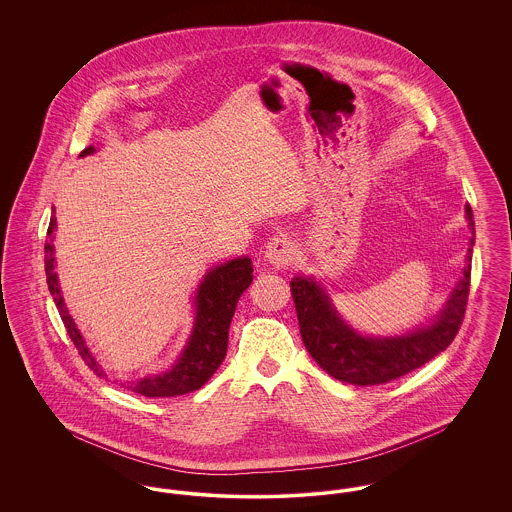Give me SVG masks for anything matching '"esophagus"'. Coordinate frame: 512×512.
I'll use <instances>...</instances> for the list:
<instances>
[{
  "label": "esophagus",
  "instance_id": "esophagus-1",
  "mask_svg": "<svg viewBox=\"0 0 512 512\" xmlns=\"http://www.w3.org/2000/svg\"><path fill=\"white\" fill-rule=\"evenodd\" d=\"M295 257V245L288 236H276L265 249V261L272 268L288 267Z\"/></svg>",
  "mask_w": 512,
  "mask_h": 512
}]
</instances>
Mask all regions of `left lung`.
Wrapping results in <instances>:
<instances>
[{
    "label": "left lung",
    "instance_id": "left-lung-1",
    "mask_svg": "<svg viewBox=\"0 0 512 512\" xmlns=\"http://www.w3.org/2000/svg\"><path fill=\"white\" fill-rule=\"evenodd\" d=\"M466 219L472 238L466 253L463 276L447 297L434 320L401 336H365L349 326L332 303V297L313 276H293V303L299 320V332L307 351L336 380L353 386H378L409 374L428 363L455 340L468 301L474 220L470 205Z\"/></svg>",
    "mask_w": 512,
    "mask_h": 512
}]
</instances>
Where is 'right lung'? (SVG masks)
<instances>
[{
  "instance_id": "obj_1",
  "label": "right lung",
  "mask_w": 512,
  "mask_h": 512,
  "mask_svg": "<svg viewBox=\"0 0 512 512\" xmlns=\"http://www.w3.org/2000/svg\"><path fill=\"white\" fill-rule=\"evenodd\" d=\"M96 153V147H86L80 157ZM55 213V209H53ZM57 228V219L49 220L48 240L44 245L46 251V276H48L49 293L57 305V311L65 322V328L71 336L80 357L90 366L99 378H107L98 359L86 345L80 330L76 328L73 317L65 305L59 278L55 272V247H53V232ZM253 282V265L249 257H238L226 263H220L211 268L201 284L195 290V317L192 334L186 341L176 363L159 374L144 376L140 380L128 382L126 388L140 393L144 397H176L190 391L199 390L219 368L226 357L228 349V328L234 317L238 299Z\"/></svg>"
}]
</instances>
